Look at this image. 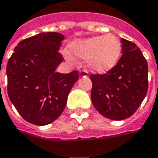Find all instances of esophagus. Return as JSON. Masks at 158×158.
<instances>
[{
  "instance_id": "1",
  "label": "esophagus",
  "mask_w": 158,
  "mask_h": 158,
  "mask_svg": "<svg viewBox=\"0 0 158 158\" xmlns=\"http://www.w3.org/2000/svg\"><path fill=\"white\" fill-rule=\"evenodd\" d=\"M79 77L80 78H87L88 77V71L83 69V70H80L79 72Z\"/></svg>"
}]
</instances>
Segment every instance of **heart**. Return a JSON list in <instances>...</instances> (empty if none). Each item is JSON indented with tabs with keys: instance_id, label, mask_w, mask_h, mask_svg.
<instances>
[{
	"instance_id": "heart-1",
	"label": "heart",
	"mask_w": 158,
	"mask_h": 158,
	"mask_svg": "<svg viewBox=\"0 0 158 158\" xmlns=\"http://www.w3.org/2000/svg\"><path fill=\"white\" fill-rule=\"evenodd\" d=\"M69 53L75 58L86 60L89 68L98 73H106L115 68L122 55V43L113 34L95 36L74 40L69 45ZM68 60H71L66 54Z\"/></svg>"
}]
</instances>
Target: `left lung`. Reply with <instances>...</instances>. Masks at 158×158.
Returning a JSON list of instances; mask_svg holds the SVG:
<instances>
[{"mask_svg": "<svg viewBox=\"0 0 158 158\" xmlns=\"http://www.w3.org/2000/svg\"><path fill=\"white\" fill-rule=\"evenodd\" d=\"M118 63L106 74H92L91 100L105 118L123 120L131 117L144 100L148 89V62L140 49L122 39Z\"/></svg>", "mask_w": 158, "mask_h": 158, "instance_id": "obj_1", "label": "left lung"}]
</instances>
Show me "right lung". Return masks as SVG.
Returning <instances> with one entry per match:
<instances>
[{
  "label": "right lung",
  "mask_w": 158,
  "mask_h": 158,
  "mask_svg": "<svg viewBox=\"0 0 158 158\" xmlns=\"http://www.w3.org/2000/svg\"><path fill=\"white\" fill-rule=\"evenodd\" d=\"M63 40L58 32L39 33L20 41L9 59V98L22 118L33 125L45 126L56 120L79 79L78 70L56 72L63 61L59 52Z\"/></svg>",
  "instance_id": "right-lung-1"
}]
</instances>
